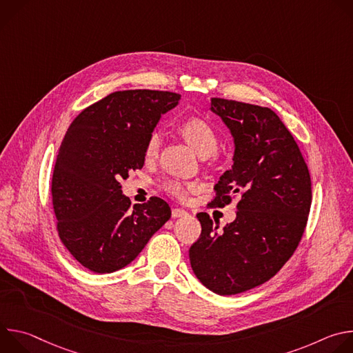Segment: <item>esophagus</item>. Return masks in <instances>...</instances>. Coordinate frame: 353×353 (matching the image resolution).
<instances>
[{
	"label": "esophagus",
	"mask_w": 353,
	"mask_h": 353,
	"mask_svg": "<svg viewBox=\"0 0 353 353\" xmlns=\"http://www.w3.org/2000/svg\"><path fill=\"white\" fill-rule=\"evenodd\" d=\"M184 215H187V211H184V210H181V208H173L172 210V218H181V216H184Z\"/></svg>",
	"instance_id": "1"
}]
</instances>
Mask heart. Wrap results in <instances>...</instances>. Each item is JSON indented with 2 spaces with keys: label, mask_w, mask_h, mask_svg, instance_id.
Wrapping results in <instances>:
<instances>
[{
  "label": "heart",
  "mask_w": 353,
  "mask_h": 353,
  "mask_svg": "<svg viewBox=\"0 0 353 353\" xmlns=\"http://www.w3.org/2000/svg\"><path fill=\"white\" fill-rule=\"evenodd\" d=\"M177 130L199 157H208L216 149V145H218L216 131L212 127V124L203 117H196V116L188 117L179 124ZM159 146H161V135L158 132H152L148 138V142L145 146V158L146 159L157 158ZM166 190L179 198L185 196V187L177 181H169L166 184Z\"/></svg>",
  "instance_id": "heart-1"
}]
</instances>
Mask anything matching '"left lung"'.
I'll list each match as a JSON object with an SVG mask.
<instances>
[{
  "label": "left lung",
  "mask_w": 353,
  "mask_h": 353,
  "mask_svg": "<svg viewBox=\"0 0 353 353\" xmlns=\"http://www.w3.org/2000/svg\"><path fill=\"white\" fill-rule=\"evenodd\" d=\"M211 112L229 128L233 165L215 185L214 207L240 195L236 219L222 230L207 212L196 215L199 239L190 248L195 276L214 293L237 294L271 279L303 236L312 180L300 149L268 108L211 97Z\"/></svg>",
  "instance_id": "left-lung-1"
}]
</instances>
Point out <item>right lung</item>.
<instances>
[{
    "instance_id": "1",
    "label": "right lung",
    "mask_w": 353,
    "mask_h": 353,
    "mask_svg": "<svg viewBox=\"0 0 353 353\" xmlns=\"http://www.w3.org/2000/svg\"><path fill=\"white\" fill-rule=\"evenodd\" d=\"M180 94L120 90L86 108L70 125L57 155L52 195L61 241L96 274L128 265L172 215L158 196L135 204L120 181L145 163V146Z\"/></svg>"
}]
</instances>
